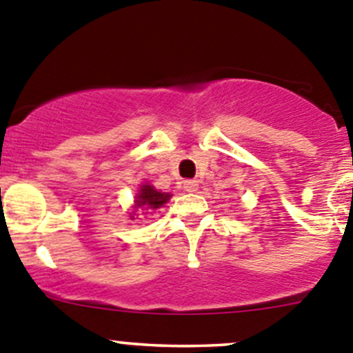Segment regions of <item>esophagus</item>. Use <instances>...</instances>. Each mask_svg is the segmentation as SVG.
Returning a JSON list of instances; mask_svg holds the SVG:
<instances>
[{"label":"esophagus","mask_w":353,"mask_h":353,"mask_svg":"<svg viewBox=\"0 0 353 353\" xmlns=\"http://www.w3.org/2000/svg\"><path fill=\"white\" fill-rule=\"evenodd\" d=\"M183 188H184V190H186V191H190V193H193V191L198 190V181H193V179L184 181Z\"/></svg>","instance_id":"34e87169"}]
</instances>
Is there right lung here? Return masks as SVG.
<instances>
[{
  "mask_svg": "<svg viewBox=\"0 0 353 353\" xmlns=\"http://www.w3.org/2000/svg\"><path fill=\"white\" fill-rule=\"evenodd\" d=\"M170 196H172V194L155 190L152 184L148 183L141 184L138 193H136L134 196L136 200H134V207H132L134 208V212L131 214V219H134L136 210H138V208H141V210H157V208L162 207L163 203H167V201L170 200Z\"/></svg>",
  "mask_w": 353,
  "mask_h": 353,
  "instance_id": "add662e5",
  "label": "right lung"
}]
</instances>
